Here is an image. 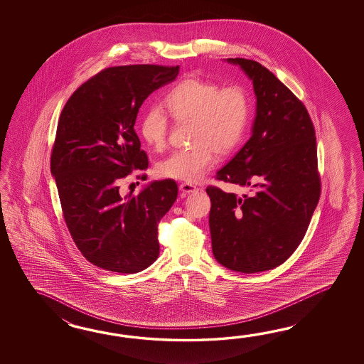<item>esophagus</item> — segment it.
<instances>
[{
	"instance_id": "esophagus-1",
	"label": "esophagus",
	"mask_w": 364,
	"mask_h": 364,
	"mask_svg": "<svg viewBox=\"0 0 364 364\" xmlns=\"http://www.w3.org/2000/svg\"><path fill=\"white\" fill-rule=\"evenodd\" d=\"M179 190L183 193H193L199 191V188L196 186L191 185V183H181Z\"/></svg>"
}]
</instances>
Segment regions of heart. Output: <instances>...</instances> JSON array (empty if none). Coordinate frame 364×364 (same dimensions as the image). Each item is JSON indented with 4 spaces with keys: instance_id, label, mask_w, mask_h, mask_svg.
Instances as JSON below:
<instances>
[{
    "instance_id": "b5f03b06",
    "label": "heart",
    "mask_w": 364,
    "mask_h": 364,
    "mask_svg": "<svg viewBox=\"0 0 364 364\" xmlns=\"http://www.w3.org/2000/svg\"><path fill=\"white\" fill-rule=\"evenodd\" d=\"M164 108L178 121H190V143L159 164L165 178L199 182L220 155L240 144L247 127L250 99L240 85L221 88L208 80L187 77L165 96ZM169 130L168 118L160 108L147 109L140 118V136L154 149H163Z\"/></svg>"
}]
</instances>
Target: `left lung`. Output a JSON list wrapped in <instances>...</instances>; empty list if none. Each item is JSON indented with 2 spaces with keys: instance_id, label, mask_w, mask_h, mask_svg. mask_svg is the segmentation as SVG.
Returning a JSON list of instances; mask_svg holds the SVG:
<instances>
[{
  "instance_id": "8db88e82",
  "label": "left lung",
  "mask_w": 364,
  "mask_h": 364,
  "mask_svg": "<svg viewBox=\"0 0 364 364\" xmlns=\"http://www.w3.org/2000/svg\"><path fill=\"white\" fill-rule=\"evenodd\" d=\"M226 61L252 82L256 113L251 138L216 174L250 193L207 187L212 251L228 269L257 273L285 263L307 232L320 198L316 136L302 101L273 73L252 60Z\"/></svg>"
}]
</instances>
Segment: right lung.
Instances as JSON below:
<instances>
[{
    "label": "right lung",
    "mask_w": 364,
    "mask_h": 364,
    "mask_svg": "<svg viewBox=\"0 0 364 364\" xmlns=\"http://www.w3.org/2000/svg\"><path fill=\"white\" fill-rule=\"evenodd\" d=\"M178 71L157 65L109 68L80 85L62 109L50 171L73 240L102 269L138 273L160 254L157 225L177 199V183L156 181L126 196L118 183L132 171L147 169L134 124L148 96L176 80Z\"/></svg>",
    "instance_id": "right-lung-1"
}]
</instances>
